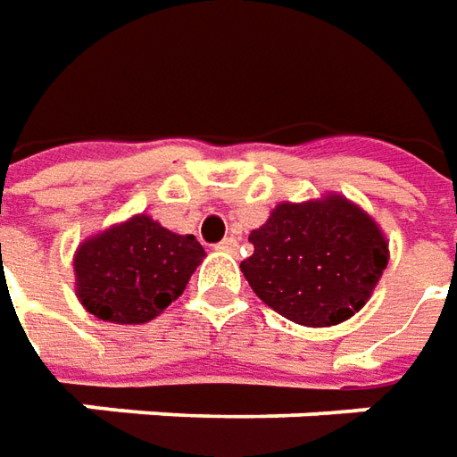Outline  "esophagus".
<instances>
[{"label": "esophagus", "mask_w": 457, "mask_h": 457, "mask_svg": "<svg viewBox=\"0 0 457 457\" xmlns=\"http://www.w3.org/2000/svg\"><path fill=\"white\" fill-rule=\"evenodd\" d=\"M217 247H220L222 253H235V250H237V237H225Z\"/></svg>", "instance_id": "esophagus-1"}]
</instances>
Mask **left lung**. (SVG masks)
Listing matches in <instances>:
<instances>
[{"instance_id":"left-lung-1","label":"left lung","mask_w":457,"mask_h":457,"mask_svg":"<svg viewBox=\"0 0 457 457\" xmlns=\"http://www.w3.org/2000/svg\"><path fill=\"white\" fill-rule=\"evenodd\" d=\"M240 262L265 306L301 326H337L370 301L389 260L385 232L341 195L283 202L253 229Z\"/></svg>"}]
</instances>
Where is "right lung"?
Segmentation results:
<instances>
[{"mask_svg": "<svg viewBox=\"0 0 457 457\" xmlns=\"http://www.w3.org/2000/svg\"><path fill=\"white\" fill-rule=\"evenodd\" d=\"M202 258L204 247L195 235H177L149 214H134L75 250V293L101 321L146 323L179 298Z\"/></svg>", "mask_w": 457, "mask_h": 457, "instance_id": "1", "label": "right lung"}]
</instances>
